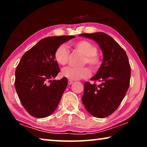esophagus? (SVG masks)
<instances>
[{"label":"esophagus","instance_id":"obj_1","mask_svg":"<svg viewBox=\"0 0 147 147\" xmlns=\"http://www.w3.org/2000/svg\"><path fill=\"white\" fill-rule=\"evenodd\" d=\"M73 82H74L73 81H72V80H69V81H68V84H69V85H71V84H73Z\"/></svg>","mask_w":147,"mask_h":147}]
</instances>
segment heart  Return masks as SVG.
Masks as SVG:
<instances>
[{"label":"heart","mask_w":147,"mask_h":147,"mask_svg":"<svg viewBox=\"0 0 147 147\" xmlns=\"http://www.w3.org/2000/svg\"><path fill=\"white\" fill-rule=\"evenodd\" d=\"M73 47L76 51L84 55L82 63H88L93 71L98 70L101 64L100 58L97 54L98 49L91 42L86 40H80L73 43ZM54 59L59 65H64L67 63L69 51L65 45H61L54 52ZM62 76L71 80H77L81 78H86L90 76L91 71L88 67L75 68L67 67L62 69Z\"/></svg>","instance_id":"b5f03b06"}]
</instances>
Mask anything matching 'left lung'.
Wrapping results in <instances>:
<instances>
[{
	"instance_id": "8db88e82",
	"label": "left lung",
	"mask_w": 147,
	"mask_h": 147,
	"mask_svg": "<svg viewBox=\"0 0 147 147\" xmlns=\"http://www.w3.org/2000/svg\"><path fill=\"white\" fill-rule=\"evenodd\" d=\"M96 42L102 52L103 61L91 80L100 84H84L82 101L88 112L97 118L113 113L120 105L130 86L131 69L126 52L103 32L79 35Z\"/></svg>"
}]
</instances>
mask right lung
I'll return each instance as SVG.
<instances>
[{
    "label": "right lung",
    "mask_w": 147,
    "mask_h": 147,
    "mask_svg": "<svg viewBox=\"0 0 147 147\" xmlns=\"http://www.w3.org/2000/svg\"><path fill=\"white\" fill-rule=\"evenodd\" d=\"M74 38L61 36L42 39L22 56L16 71L15 88L22 105L34 117H47L58 106L68 81L65 77L52 80L59 72L54 52Z\"/></svg>",
    "instance_id": "right-lung-1"
}]
</instances>
